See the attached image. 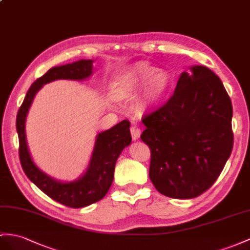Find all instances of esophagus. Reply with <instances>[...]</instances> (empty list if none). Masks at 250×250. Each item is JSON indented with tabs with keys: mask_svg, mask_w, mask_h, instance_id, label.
<instances>
[{
	"mask_svg": "<svg viewBox=\"0 0 250 250\" xmlns=\"http://www.w3.org/2000/svg\"><path fill=\"white\" fill-rule=\"evenodd\" d=\"M140 134H142V130H140L138 126H136V125L131 126V135H132L133 140L138 139L140 137Z\"/></svg>",
	"mask_w": 250,
	"mask_h": 250,
	"instance_id": "obj_1",
	"label": "esophagus"
}]
</instances>
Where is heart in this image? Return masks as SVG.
<instances>
[{
    "label": "heart",
    "mask_w": 250,
    "mask_h": 250,
    "mask_svg": "<svg viewBox=\"0 0 250 250\" xmlns=\"http://www.w3.org/2000/svg\"><path fill=\"white\" fill-rule=\"evenodd\" d=\"M172 84L168 72L146 64L137 62L126 70L123 79V89L126 94L137 93L144 88L142 104L150 107L161 102Z\"/></svg>",
    "instance_id": "obj_1"
}]
</instances>
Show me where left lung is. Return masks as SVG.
Segmentation results:
<instances>
[{"mask_svg": "<svg viewBox=\"0 0 250 250\" xmlns=\"http://www.w3.org/2000/svg\"><path fill=\"white\" fill-rule=\"evenodd\" d=\"M184 72L174 94L143 118L151 150L149 176L159 193L193 198L220 176L233 146L232 104L221 79L205 66Z\"/></svg>", "mask_w": 250, "mask_h": 250, "instance_id": "left-lung-1", "label": "left lung"}]
</instances>
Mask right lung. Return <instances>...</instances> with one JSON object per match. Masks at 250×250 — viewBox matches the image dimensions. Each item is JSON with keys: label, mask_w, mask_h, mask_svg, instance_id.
Here are the masks:
<instances>
[{"label": "right lung", "mask_w": 250, "mask_h": 250, "mask_svg": "<svg viewBox=\"0 0 250 250\" xmlns=\"http://www.w3.org/2000/svg\"><path fill=\"white\" fill-rule=\"evenodd\" d=\"M92 72L93 60H79L50 68L31 84L17 115V132L20 144L19 156L25 174L50 198L70 208L88 206L100 201L107 193L114 180L117 158L131 144L130 121L123 120L110 130L99 133L84 175L72 183H61L43 173L31 159L25 135V120L35 95L44 84L58 79L83 80L91 76Z\"/></svg>", "instance_id": "right-lung-1"}]
</instances>
